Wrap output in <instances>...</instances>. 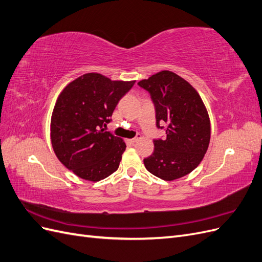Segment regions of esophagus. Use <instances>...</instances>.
<instances>
[{"mask_svg": "<svg viewBox=\"0 0 262 262\" xmlns=\"http://www.w3.org/2000/svg\"><path fill=\"white\" fill-rule=\"evenodd\" d=\"M139 139H141V137H140V136H137L136 138H133V139H130V140H129V142H130V143L134 144V143H136V142H137V141H138Z\"/></svg>", "mask_w": 262, "mask_h": 262, "instance_id": "esophagus-1", "label": "esophagus"}]
</instances>
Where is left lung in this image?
I'll use <instances>...</instances> for the list:
<instances>
[{
	"label": "left lung",
	"instance_id": "8db88e82",
	"mask_svg": "<svg viewBox=\"0 0 262 262\" xmlns=\"http://www.w3.org/2000/svg\"><path fill=\"white\" fill-rule=\"evenodd\" d=\"M150 95L156 126L166 138L154 140L153 154L144 158L145 168L166 181L184 177L203 160L211 138L210 118L200 95L186 80L162 71L138 83Z\"/></svg>",
	"mask_w": 262,
	"mask_h": 262
}]
</instances>
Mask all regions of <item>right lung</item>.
Returning a JSON list of instances; mask_svg holds the SVG:
<instances>
[{"label":"right lung","instance_id":"right-lung-1","mask_svg":"<svg viewBox=\"0 0 262 262\" xmlns=\"http://www.w3.org/2000/svg\"><path fill=\"white\" fill-rule=\"evenodd\" d=\"M134 83L87 73L59 95L51 116V143L58 160L76 176L99 181L118 169L126 145L104 126Z\"/></svg>","mask_w":262,"mask_h":262}]
</instances>
